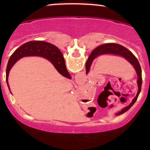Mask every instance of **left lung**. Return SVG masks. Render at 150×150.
<instances>
[{"instance_id":"obj_1","label":"left lung","mask_w":150,"mask_h":150,"mask_svg":"<svg viewBox=\"0 0 150 150\" xmlns=\"http://www.w3.org/2000/svg\"><path fill=\"white\" fill-rule=\"evenodd\" d=\"M104 54L117 55V56H120L123 57V58H124L125 59H126V60L134 67L137 74V85H138V91H137V95L134 98V99L132 100V102H131L128 106L123 108L121 111L117 112L116 115H120L124 113L125 111L128 110L129 108L135 103L139 93H140L141 85H142V72H141V65L139 64L138 59L136 58V57H135L130 50H128L126 48H125L124 46L117 44H106L97 47V48L94 49V50L91 52V54H90L85 65L86 71H87V73L89 71L90 67H91L92 62H93L94 59L97 58L98 57H100L101 56V55Z\"/></svg>"}]
</instances>
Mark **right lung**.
Listing matches in <instances>:
<instances>
[{
    "instance_id": "right-lung-1",
    "label": "right lung",
    "mask_w": 150,
    "mask_h": 150,
    "mask_svg": "<svg viewBox=\"0 0 150 150\" xmlns=\"http://www.w3.org/2000/svg\"><path fill=\"white\" fill-rule=\"evenodd\" d=\"M29 56L42 57L48 59L54 65L55 68L61 75L67 79H71L70 75L65 66V60L62 53L57 46L43 41H30L19 47L11 54L8 61L6 69V81L9 90L8 77L10 69L19 59L22 57Z\"/></svg>"
}]
</instances>
